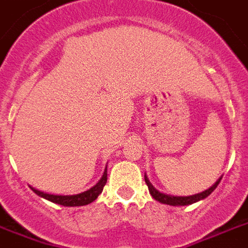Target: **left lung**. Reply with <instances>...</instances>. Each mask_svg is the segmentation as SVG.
<instances>
[{
  "label": "left lung",
  "mask_w": 248,
  "mask_h": 248,
  "mask_svg": "<svg viewBox=\"0 0 248 248\" xmlns=\"http://www.w3.org/2000/svg\"><path fill=\"white\" fill-rule=\"evenodd\" d=\"M144 177H145V182H146V185H148L150 195H152L156 201H159V202H162V204H166V205H172V206H185V205H191V204H194V202H197V201L204 200L205 197H208L209 195H210L215 188H217V186H218L220 180H222V177H220V178H219V180L217 181V182L210 187V188L202 191V192H199V194L191 195V196H172V195L163 194V192H160L159 190H156L155 187L152 185V182L149 181L148 176L145 174Z\"/></svg>",
  "instance_id": "8db88e82"
}]
</instances>
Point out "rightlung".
I'll return each mask as SVG.
<instances>
[{
  "mask_svg": "<svg viewBox=\"0 0 248 248\" xmlns=\"http://www.w3.org/2000/svg\"><path fill=\"white\" fill-rule=\"evenodd\" d=\"M107 183V167L104 170L103 176L100 177V180L92 187L88 191H84L81 194L78 195H51V194H46V192H42L39 190H35L33 187H30L33 190L34 194H37L38 196L43 197L46 200L51 201V202H54V204L58 205H63V206H82V205H88L90 202L95 200L96 197L99 196L103 191L104 185Z\"/></svg>",
  "mask_w": 248,
  "mask_h": 248,
  "instance_id": "add662e5",
  "label": "right lung"
}]
</instances>
